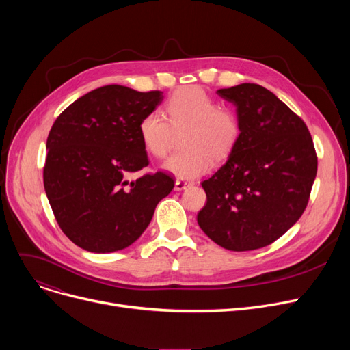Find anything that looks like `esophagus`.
Wrapping results in <instances>:
<instances>
[{"label":"esophagus","mask_w":350,"mask_h":350,"mask_svg":"<svg viewBox=\"0 0 350 350\" xmlns=\"http://www.w3.org/2000/svg\"><path fill=\"white\" fill-rule=\"evenodd\" d=\"M189 186H191V183H190V181L177 178V180H176V183H174V190H176V191H181V190H185V189H186V187H189Z\"/></svg>","instance_id":"obj_1"}]
</instances>
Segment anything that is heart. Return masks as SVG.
<instances>
[{
	"label": "heart",
	"instance_id": "b5f03b06",
	"mask_svg": "<svg viewBox=\"0 0 350 350\" xmlns=\"http://www.w3.org/2000/svg\"><path fill=\"white\" fill-rule=\"evenodd\" d=\"M185 152L170 156L161 169L180 180H191L210 172L213 160L227 159L240 140L241 126L230 109L197 86L174 94L164 106V116L153 110L139 122L144 150L161 159L169 153L174 135H181Z\"/></svg>",
	"mask_w": 350,
	"mask_h": 350
}]
</instances>
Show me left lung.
<instances>
[{
  "label": "left lung",
  "mask_w": 350,
  "mask_h": 350,
  "mask_svg": "<svg viewBox=\"0 0 350 350\" xmlns=\"http://www.w3.org/2000/svg\"><path fill=\"white\" fill-rule=\"evenodd\" d=\"M235 106L241 135L227 161L201 183L207 203L197 223L231 251L278 240L306 208L318 159L304 120L256 83L218 89Z\"/></svg>",
  "instance_id": "obj_1"
}]
</instances>
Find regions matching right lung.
Instances as JSON below:
<instances>
[{
  "label": "right lung",
  "instance_id": "right-lung-1",
  "mask_svg": "<svg viewBox=\"0 0 350 350\" xmlns=\"http://www.w3.org/2000/svg\"><path fill=\"white\" fill-rule=\"evenodd\" d=\"M163 92L106 85L81 96L55 120L46 140L44 187L69 240L98 254L132 245L150 224L174 180L157 172L129 180L149 164L140 119Z\"/></svg>",
  "mask_w": 350,
  "mask_h": 350
}]
</instances>
